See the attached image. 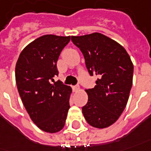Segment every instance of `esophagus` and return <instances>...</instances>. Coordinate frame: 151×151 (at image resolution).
I'll return each mask as SVG.
<instances>
[{
  "mask_svg": "<svg viewBox=\"0 0 151 151\" xmlns=\"http://www.w3.org/2000/svg\"><path fill=\"white\" fill-rule=\"evenodd\" d=\"M79 90H80V87L78 86V85H77V86H74V87H73V91H74L75 93L78 92Z\"/></svg>",
  "mask_w": 151,
  "mask_h": 151,
  "instance_id": "34e87169",
  "label": "esophagus"
}]
</instances>
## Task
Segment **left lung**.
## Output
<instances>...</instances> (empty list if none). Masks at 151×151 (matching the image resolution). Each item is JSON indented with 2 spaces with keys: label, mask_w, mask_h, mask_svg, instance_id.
<instances>
[{
  "label": "left lung",
  "mask_w": 151,
  "mask_h": 151,
  "mask_svg": "<svg viewBox=\"0 0 151 151\" xmlns=\"http://www.w3.org/2000/svg\"><path fill=\"white\" fill-rule=\"evenodd\" d=\"M85 58L90 75L97 76L96 86L86 89L88 103L83 107L90 126L103 129L115 123L127 106L133 81V63L127 50L101 33L72 36Z\"/></svg>",
  "instance_id": "1"
}]
</instances>
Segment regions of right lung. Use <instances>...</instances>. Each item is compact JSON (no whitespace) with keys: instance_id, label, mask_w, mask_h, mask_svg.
Instances as JSON below:
<instances>
[{"instance_id":"1","label":"right lung","mask_w":151,"mask_h":151,"mask_svg":"<svg viewBox=\"0 0 151 151\" xmlns=\"http://www.w3.org/2000/svg\"><path fill=\"white\" fill-rule=\"evenodd\" d=\"M70 36L45 35L29 43L19 54L15 65V82L30 119L40 130L55 133L62 130L70 107L71 87L60 81L57 61Z\"/></svg>"}]
</instances>
